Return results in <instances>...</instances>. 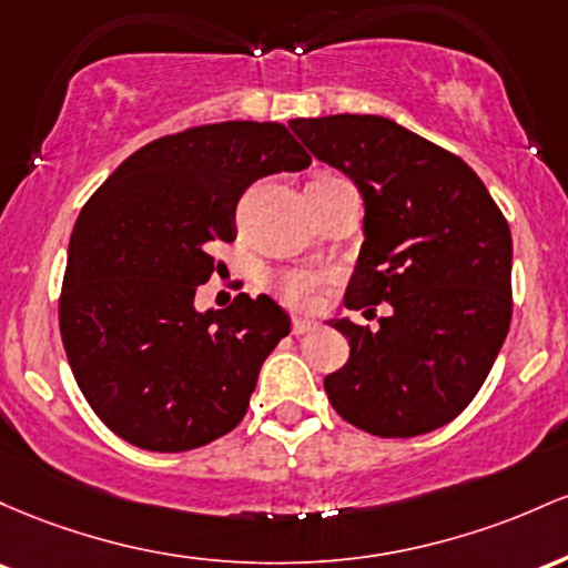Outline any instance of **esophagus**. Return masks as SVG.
Returning a JSON list of instances; mask_svg holds the SVG:
<instances>
[{"label":"esophagus","mask_w":568,"mask_h":568,"mask_svg":"<svg viewBox=\"0 0 568 568\" xmlns=\"http://www.w3.org/2000/svg\"><path fill=\"white\" fill-rule=\"evenodd\" d=\"M316 327H318L316 318H308V316L292 318V333H295V335H305V333H311V329H316Z\"/></svg>","instance_id":"esophagus-1"}]
</instances>
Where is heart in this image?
<instances>
[{
	"instance_id": "b5f03b06",
	"label": "heart",
	"mask_w": 568,
	"mask_h": 568,
	"mask_svg": "<svg viewBox=\"0 0 568 568\" xmlns=\"http://www.w3.org/2000/svg\"><path fill=\"white\" fill-rule=\"evenodd\" d=\"M318 286H322V276L308 271H284L273 278V290L278 292V297L284 303L297 305V308L314 303Z\"/></svg>"
}]
</instances>
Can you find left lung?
I'll list each match as a JSON object with an SVG mask.
<instances>
[{
    "instance_id": "left-lung-1",
    "label": "left lung",
    "mask_w": 568,
    "mask_h": 568,
    "mask_svg": "<svg viewBox=\"0 0 568 568\" xmlns=\"http://www.w3.org/2000/svg\"><path fill=\"white\" fill-rule=\"evenodd\" d=\"M290 129L365 201L346 308L386 303L369 329L333 318L348 362L324 392L348 424L416 437L454 422L488 378L513 318V235L462 158L381 114L297 118Z\"/></svg>"
}]
</instances>
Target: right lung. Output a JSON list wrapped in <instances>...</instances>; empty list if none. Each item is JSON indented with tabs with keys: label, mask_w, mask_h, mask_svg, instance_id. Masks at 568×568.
I'll use <instances>...</instances> for the list:
<instances>
[{
	"label": "right lung",
	"mask_w": 568,
	"mask_h": 568,
	"mask_svg": "<svg viewBox=\"0 0 568 568\" xmlns=\"http://www.w3.org/2000/svg\"><path fill=\"white\" fill-rule=\"evenodd\" d=\"M308 165L286 125L227 120L144 144L82 206L61 337L88 405L125 443L180 454L244 418L290 316L244 292L225 311H199L195 292L216 267L212 244L235 239L244 190Z\"/></svg>",
	"instance_id": "right-lung-1"
}]
</instances>
